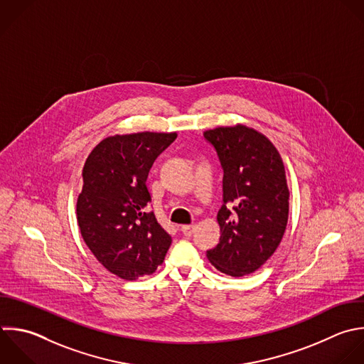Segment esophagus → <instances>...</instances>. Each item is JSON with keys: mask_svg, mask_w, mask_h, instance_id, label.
Masks as SVG:
<instances>
[{"mask_svg": "<svg viewBox=\"0 0 364 364\" xmlns=\"http://www.w3.org/2000/svg\"><path fill=\"white\" fill-rule=\"evenodd\" d=\"M181 230H182V233H183L185 236H191V235L193 233V230H195V225H183V226L181 228Z\"/></svg>", "mask_w": 364, "mask_h": 364, "instance_id": "esophagus-1", "label": "esophagus"}]
</instances>
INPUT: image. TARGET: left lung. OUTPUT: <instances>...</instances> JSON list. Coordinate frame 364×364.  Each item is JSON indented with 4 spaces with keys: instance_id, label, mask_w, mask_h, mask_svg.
I'll return each mask as SVG.
<instances>
[{
    "instance_id": "left-lung-1",
    "label": "left lung",
    "mask_w": 364,
    "mask_h": 364,
    "mask_svg": "<svg viewBox=\"0 0 364 364\" xmlns=\"http://www.w3.org/2000/svg\"><path fill=\"white\" fill-rule=\"evenodd\" d=\"M223 168L220 239L208 250L222 273L240 277L257 270L282 242L290 192L279 151L262 132L236 124L203 132Z\"/></svg>"
}]
</instances>
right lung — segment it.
Masks as SVG:
<instances>
[{
    "label": "right lung",
    "instance_id": "1",
    "mask_svg": "<svg viewBox=\"0 0 364 364\" xmlns=\"http://www.w3.org/2000/svg\"><path fill=\"white\" fill-rule=\"evenodd\" d=\"M176 132H136L102 139L82 169L77 219L84 242L112 274L135 280L162 264L172 237L148 210L146 178Z\"/></svg>",
    "mask_w": 364,
    "mask_h": 364
}]
</instances>
